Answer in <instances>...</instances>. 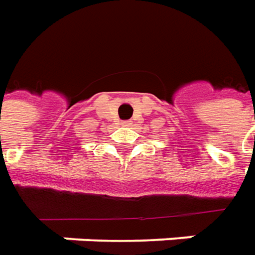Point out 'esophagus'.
Returning <instances> with one entry per match:
<instances>
[{"label": "esophagus", "mask_w": 255, "mask_h": 255, "mask_svg": "<svg viewBox=\"0 0 255 255\" xmlns=\"http://www.w3.org/2000/svg\"><path fill=\"white\" fill-rule=\"evenodd\" d=\"M122 124H124L125 126H130V121H124Z\"/></svg>", "instance_id": "1"}]
</instances>
